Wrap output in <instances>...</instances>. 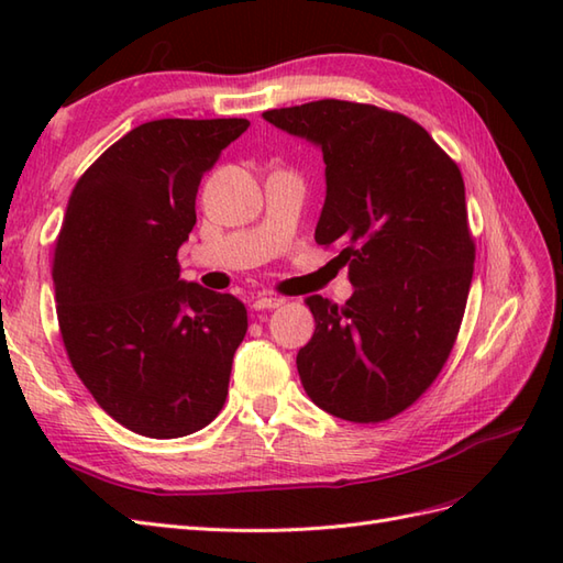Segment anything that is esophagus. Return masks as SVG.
<instances>
[{
	"instance_id": "esophagus-1",
	"label": "esophagus",
	"mask_w": 563,
	"mask_h": 563,
	"mask_svg": "<svg viewBox=\"0 0 563 563\" xmlns=\"http://www.w3.org/2000/svg\"><path fill=\"white\" fill-rule=\"evenodd\" d=\"M285 302V297H258L254 300V309L256 312H263V309H275Z\"/></svg>"
}]
</instances>
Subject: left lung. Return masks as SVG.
<instances>
[{"mask_svg":"<svg viewBox=\"0 0 563 563\" xmlns=\"http://www.w3.org/2000/svg\"><path fill=\"white\" fill-rule=\"evenodd\" d=\"M324 154L317 244H341L353 297L312 295L317 329L297 353L319 409L353 423L401 413L433 385L457 339L474 273L464 181L401 113L339 99L263 113Z\"/></svg>","mask_w":563,"mask_h":563,"instance_id":"8db88e82","label":"left lung"}]
</instances>
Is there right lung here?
I'll list each match as a JSON object with an SVG mask.
<instances>
[{"label": "right lung", "instance_id": "obj_1", "mask_svg": "<svg viewBox=\"0 0 563 563\" xmlns=\"http://www.w3.org/2000/svg\"><path fill=\"white\" fill-rule=\"evenodd\" d=\"M246 118H162L106 150L71 190L53 285L75 373L133 433L181 438L220 413L246 336L234 295L178 278L200 178Z\"/></svg>", "mask_w": 563, "mask_h": 563}]
</instances>
